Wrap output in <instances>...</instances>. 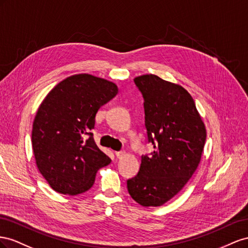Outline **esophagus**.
<instances>
[{
  "label": "esophagus",
  "instance_id": "1",
  "mask_svg": "<svg viewBox=\"0 0 248 248\" xmlns=\"http://www.w3.org/2000/svg\"><path fill=\"white\" fill-rule=\"evenodd\" d=\"M124 155V152H123V151H120V152H115V157H116L117 159L123 158Z\"/></svg>",
  "mask_w": 248,
  "mask_h": 248
}]
</instances>
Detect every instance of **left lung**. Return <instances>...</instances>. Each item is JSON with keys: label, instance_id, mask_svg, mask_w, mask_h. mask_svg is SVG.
Masks as SVG:
<instances>
[{"label": "left lung", "instance_id": "8db88e82", "mask_svg": "<svg viewBox=\"0 0 248 248\" xmlns=\"http://www.w3.org/2000/svg\"><path fill=\"white\" fill-rule=\"evenodd\" d=\"M143 96L147 142L154 152L141 155L137 175L126 181L132 199L159 207L186 185L200 164L206 128L195 103L180 85L155 75L134 79Z\"/></svg>", "mask_w": 248, "mask_h": 248}]
</instances>
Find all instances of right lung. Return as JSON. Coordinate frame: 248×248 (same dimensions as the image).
I'll return each mask as SVG.
<instances>
[{
	"mask_svg": "<svg viewBox=\"0 0 248 248\" xmlns=\"http://www.w3.org/2000/svg\"><path fill=\"white\" fill-rule=\"evenodd\" d=\"M117 91L110 81L75 75L56 85L39 106L33 123V152L40 173L56 192H85L93 187L98 169L110 164L91 130L98 109Z\"/></svg>",
	"mask_w": 248,
	"mask_h": 248,
	"instance_id": "add662e5",
	"label": "right lung"
}]
</instances>
